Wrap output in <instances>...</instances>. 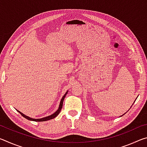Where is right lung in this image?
I'll return each instance as SVG.
<instances>
[{
	"mask_svg": "<svg viewBox=\"0 0 147 147\" xmlns=\"http://www.w3.org/2000/svg\"><path fill=\"white\" fill-rule=\"evenodd\" d=\"M67 92L64 94L63 97H62L61 100V102H60V104H59V108L58 110H57L55 113H53V115H50V116H48V117H43V118H41V119H32L30 117H29L26 116L25 115H24L23 113H22L21 112H20L19 111L17 110V111L18 112H19L20 113H21V115L24 117V118H26V119H28V120H30V121H36V122H41V121H49V120H51V119H53L54 118H55L58 115V114L59 113V112H60L61 109L62 108V106H63V100L65 97V95L67 94Z\"/></svg>",
	"mask_w": 147,
	"mask_h": 147,
	"instance_id": "right-lung-1",
	"label": "right lung"
}]
</instances>
